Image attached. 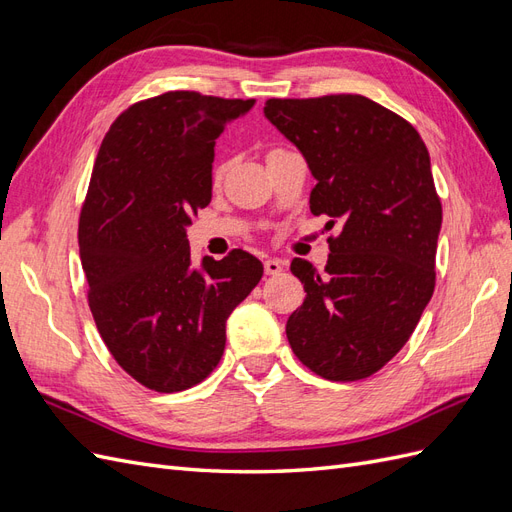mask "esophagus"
Returning <instances> with one entry per match:
<instances>
[{
  "label": "esophagus",
  "mask_w": 512,
  "mask_h": 512,
  "mask_svg": "<svg viewBox=\"0 0 512 512\" xmlns=\"http://www.w3.org/2000/svg\"><path fill=\"white\" fill-rule=\"evenodd\" d=\"M284 269V265L277 258H267L265 260V273L267 275H280Z\"/></svg>",
  "instance_id": "esophagus-1"
}]
</instances>
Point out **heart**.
<instances>
[{
    "label": "heart",
    "mask_w": 512,
    "mask_h": 512,
    "mask_svg": "<svg viewBox=\"0 0 512 512\" xmlns=\"http://www.w3.org/2000/svg\"><path fill=\"white\" fill-rule=\"evenodd\" d=\"M273 151H277V149H271L269 153H273ZM224 173H226V162H222V164L215 166V173H213V177H215V179H220Z\"/></svg>",
    "instance_id": "b5f03b06"
}]
</instances>
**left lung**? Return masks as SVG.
<instances>
[{"instance_id": "left-lung-1", "label": "left lung", "mask_w": 512, "mask_h": 512, "mask_svg": "<svg viewBox=\"0 0 512 512\" xmlns=\"http://www.w3.org/2000/svg\"><path fill=\"white\" fill-rule=\"evenodd\" d=\"M265 115L299 147L314 215L342 220L331 260L294 258L305 288L286 322L297 359L333 382L369 378L404 348L436 288L442 203L410 121L359 94L271 98Z\"/></svg>"}]
</instances>
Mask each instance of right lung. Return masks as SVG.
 <instances>
[{
    "instance_id": "right-lung-1",
    "label": "right lung",
    "mask_w": 512,
    "mask_h": 512,
    "mask_svg": "<svg viewBox=\"0 0 512 512\" xmlns=\"http://www.w3.org/2000/svg\"><path fill=\"white\" fill-rule=\"evenodd\" d=\"M254 100L166 91L106 132L79 218L87 303L117 365L158 393L218 367L226 320L260 282L243 250L194 269L185 226L211 203L213 147Z\"/></svg>"
}]
</instances>
